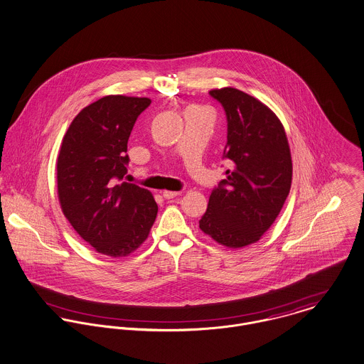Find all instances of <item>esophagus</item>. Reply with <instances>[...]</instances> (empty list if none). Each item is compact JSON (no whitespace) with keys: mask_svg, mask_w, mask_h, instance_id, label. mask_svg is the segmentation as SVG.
<instances>
[{"mask_svg":"<svg viewBox=\"0 0 364 364\" xmlns=\"http://www.w3.org/2000/svg\"><path fill=\"white\" fill-rule=\"evenodd\" d=\"M181 192H172V191H163V196L164 198H173L179 196Z\"/></svg>","mask_w":364,"mask_h":364,"instance_id":"1","label":"esophagus"}]
</instances>
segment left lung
<instances>
[{"instance_id": "left-lung-1", "label": "left lung", "mask_w": 364, "mask_h": 364, "mask_svg": "<svg viewBox=\"0 0 364 364\" xmlns=\"http://www.w3.org/2000/svg\"><path fill=\"white\" fill-rule=\"evenodd\" d=\"M210 96L227 114L224 159L232 168L213 189L198 227L237 249L257 242L278 217L292 183L291 150L281 121L262 101L233 87Z\"/></svg>"}]
</instances>
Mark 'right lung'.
Listing matches in <instances>:
<instances>
[{
    "label": "right lung",
    "mask_w": 364,
    "mask_h": 364,
    "mask_svg": "<svg viewBox=\"0 0 364 364\" xmlns=\"http://www.w3.org/2000/svg\"><path fill=\"white\" fill-rule=\"evenodd\" d=\"M147 97L105 96L69 125L57 161L58 198L66 220L99 253L124 257L149 236L159 205L128 172V140Z\"/></svg>",
    "instance_id": "right-lung-1"
}]
</instances>
